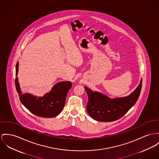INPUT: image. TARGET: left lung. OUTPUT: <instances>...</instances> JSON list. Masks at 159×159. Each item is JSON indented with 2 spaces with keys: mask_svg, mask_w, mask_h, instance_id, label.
<instances>
[{
  "mask_svg": "<svg viewBox=\"0 0 159 159\" xmlns=\"http://www.w3.org/2000/svg\"><path fill=\"white\" fill-rule=\"evenodd\" d=\"M142 85V80L131 95L112 99L99 92H93L84 87L89 98L86 106L89 115L93 119L101 122H112L120 119L137 102Z\"/></svg>",
  "mask_w": 159,
  "mask_h": 159,
  "instance_id": "1",
  "label": "left lung"
}]
</instances>
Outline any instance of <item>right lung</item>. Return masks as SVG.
I'll list each match as a JSON object with an SVG mask.
<instances>
[{
    "label": "right lung",
    "instance_id": "add662e5",
    "mask_svg": "<svg viewBox=\"0 0 159 159\" xmlns=\"http://www.w3.org/2000/svg\"><path fill=\"white\" fill-rule=\"evenodd\" d=\"M19 63L16 66V76L17 75ZM17 78L15 80L16 90L23 105L32 114L42 117H53L58 115L63 108L68 91L72 87L69 81L57 83L50 92L42 97L34 96L30 93L21 94Z\"/></svg>",
    "mask_w": 159,
    "mask_h": 159
}]
</instances>
